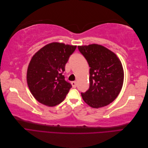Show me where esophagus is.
<instances>
[{
  "label": "esophagus",
  "mask_w": 148,
  "mask_h": 148,
  "mask_svg": "<svg viewBox=\"0 0 148 148\" xmlns=\"http://www.w3.org/2000/svg\"><path fill=\"white\" fill-rule=\"evenodd\" d=\"M71 85H72L73 88H76V86H77V82H76L75 81L74 82H71Z\"/></svg>",
  "instance_id": "esophagus-1"
}]
</instances>
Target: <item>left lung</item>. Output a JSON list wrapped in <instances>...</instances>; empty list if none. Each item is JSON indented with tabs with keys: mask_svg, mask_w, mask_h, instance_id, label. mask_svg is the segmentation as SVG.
<instances>
[{
	"mask_svg": "<svg viewBox=\"0 0 148 148\" xmlns=\"http://www.w3.org/2000/svg\"><path fill=\"white\" fill-rule=\"evenodd\" d=\"M78 48L90 67L89 88L81 93L83 99L93 108L109 105L117 98L123 86L122 63L115 53L99 44Z\"/></svg>",
	"mask_w": 148,
	"mask_h": 148,
	"instance_id": "left-lung-1",
	"label": "left lung"
}]
</instances>
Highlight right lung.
Instances as JSON below:
<instances>
[{"label": "right lung", "instance_id": "1", "mask_svg": "<svg viewBox=\"0 0 148 148\" xmlns=\"http://www.w3.org/2000/svg\"><path fill=\"white\" fill-rule=\"evenodd\" d=\"M77 46L59 42L48 44L33 56L27 70V83L34 97L49 107L64 100L71 88L65 81V64Z\"/></svg>", "mask_w": 148, "mask_h": 148}]
</instances>
